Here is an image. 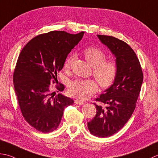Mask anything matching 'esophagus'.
Here are the masks:
<instances>
[{"label": "esophagus", "instance_id": "34e87169", "mask_svg": "<svg viewBox=\"0 0 158 158\" xmlns=\"http://www.w3.org/2000/svg\"><path fill=\"white\" fill-rule=\"evenodd\" d=\"M75 103L77 104V105H83V104H84V103H83V102L80 101L79 100H75Z\"/></svg>", "mask_w": 158, "mask_h": 158}]
</instances>
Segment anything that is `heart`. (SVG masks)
Wrapping results in <instances>:
<instances>
[{
	"label": "heart",
	"mask_w": 158,
	"mask_h": 158,
	"mask_svg": "<svg viewBox=\"0 0 158 158\" xmlns=\"http://www.w3.org/2000/svg\"><path fill=\"white\" fill-rule=\"evenodd\" d=\"M86 61L93 68V75L98 84L103 88L110 87L118 75V66L116 61L106 60V54L101 48L96 46H89L83 51ZM75 56L69 55L64 61V69L69 70L72 66ZM97 84L94 80L77 79L70 82L69 92L71 96L80 100H85L94 93Z\"/></svg>",
	"instance_id": "obj_1"
}]
</instances>
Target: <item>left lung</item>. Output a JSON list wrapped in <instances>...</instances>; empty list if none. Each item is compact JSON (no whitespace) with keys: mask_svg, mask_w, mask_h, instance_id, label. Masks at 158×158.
<instances>
[{"mask_svg":"<svg viewBox=\"0 0 158 158\" xmlns=\"http://www.w3.org/2000/svg\"><path fill=\"white\" fill-rule=\"evenodd\" d=\"M97 36L115 55L118 66L116 81L96 98L100 104L94 103L97 114L88 123L91 134L106 138L118 132L130 118L140 94L143 73L136 54L126 42L112 36Z\"/></svg>","mask_w":158,"mask_h":158,"instance_id":"1","label":"left lung"}]
</instances>
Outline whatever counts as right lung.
I'll return each mask as SVG.
<instances>
[{
    "label": "right lung",
    "mask_w": 158,
    "mask_h": 158,
    "mask_svg": "<svg viewBox=\"0 0 158 158\" xmlns=\"http://www.w3.org/2000/svg\"><path fill=\"white\" fill-rule=\"evenodd\" d=\"M83 33L52 31L40 34L20 52L13 75L14 89L24 120L36 130L42 133L55 130L65 108L74 103L61 94L55 95L50 84L56 81L68 55ZM55 88L62 92L64 86L60 83Z\"/></svg>",
    "instance_id": "obj_1"
}]
</instances>
